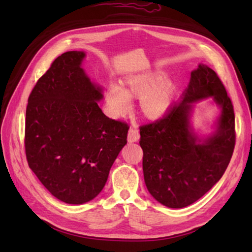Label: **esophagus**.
Wrapping results in <instances>:
<instances>
[{"label":"esophagus","instance_id":"1","mask_svg":"<svg viewBox=\"0 0 252 252\" xmlns=\"http://www.w3.org/2000/svg\"><path fill=\"white\" fill-rule=\"evenodd\" d=\"M138 140H140V133H138V130L134 129V127H131L129 132H127V141L130 143H133L137 142Z\"/></svg>","mask_w":252,"mask_h":252}]
</instances>
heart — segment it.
I'll list each match as a JSON object with an SVG mask.
<instances>
[{"label": "heart", "mask_w": 252, "mask_h": 252, "mask_svg": "<svg viewBox=\"0 0 252 252\" xmlns=\"http://www.w3.org/2000/svg\"><path fill=\"white\" fill-rule=\"evenodd\" d=\"M163 74L137 73L126 78L125 87L111 83L105 94V110L112 118L121 117L132 108V97H140V110L149 120L161 118L172 104L174 85L163 81Z\"/></svg>", "instance_id": "b5f03b06"}]
</instances>
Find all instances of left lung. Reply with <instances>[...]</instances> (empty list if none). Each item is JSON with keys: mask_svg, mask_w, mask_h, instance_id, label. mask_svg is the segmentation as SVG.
Wrapping results in <instances>:
<instances>
[{"mask_svg": "<svg viewBox=\"0 0 252 252\" xmlns=\"http://www.w3.org/2000/svg\"><path fill=\"white\" fill-rule=\"evenodd\" d=\"M212 97L221 114L216 131L203 140L190 125L193 104ZM143 172L148 191L161 205L184 208L222 178L235 147L231 98L216 71L199 63L189 87L161 119L140 127Z\"/></svg>", "mask_w": 252, "mask_h": 252, "instance_id": "8db88e82", "label": "left lung"}]
</instances>
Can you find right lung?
Returning <instances> with one entry per match:
<instances>
[{"instance_id": "1", "label": "right lung", "mask_w": 252, "mask_h": 252, "mask_svg": "<svg viewBox=\"0 0 252 252\" xmlns=\"http://www.w3.org/2000/svg\"><path fill=\"white\" fill-rule=\"evenodd\" d=\"M85 53L66 52L37 80L26 110L27 161L51 194L82 205L97 196L126 144V123L109 119L103 89L81 67Z\"/></svg>"}]
</instances>
